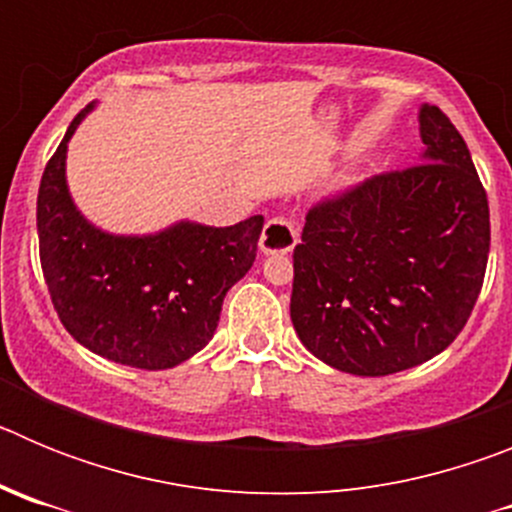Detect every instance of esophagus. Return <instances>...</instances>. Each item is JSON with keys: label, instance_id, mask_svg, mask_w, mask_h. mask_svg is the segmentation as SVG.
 Returning a JSON list of instances; mask_svg holds the SVG:
<instances>
[{"label": "esophagus", "instance_id": "34e87169", "mask_svg": "<svg viewBox=\"0 0 512 512\" xmlns=\"http://www.w3.org/2000/svg\"><path fill=\"white\" fill-rule=\"evenodd\" d=\"M297 246V228L289 217H271L264 225L259 248L261 253H289Z\"/></svg>", "mask_w": 512, "mask_h": 512}]
</instances>
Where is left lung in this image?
I'll return each mask as SVG.
<instances>
[{
  "label": "left lung",
  "instance_id": "8db88e82",
  "mask_svg": "<svg viewBox=\"0 0 512 512\" xmlns=\"http://www.w3.org/2000/svg\"><path fill=\"white\" fill-rule=\"evenodd\" d=\"M418 120L423 164L318 202L292 256V325L338 372L384 377L433 359L485 282L490 207L467 143L436 104Z\"/></svg>",
  "mask_w": 512,
  "mask_h": 512
}]
</instances>
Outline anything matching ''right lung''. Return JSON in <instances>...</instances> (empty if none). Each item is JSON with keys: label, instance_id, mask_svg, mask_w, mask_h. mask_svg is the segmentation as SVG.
<instances>
[{"label": "right lung", "instance_id": "right-lung-1", "mask_svg": "<svg viewBox=\"0 0 512 512\" xmlns=\"http://www.w3.org/2000/svg\"><path fill=\"white\" fill-rule=\"evenodd\" d=\"M84 107L38 189L40 266L63 328L94 354L135 369H171L210 343L223 300L256 261L264 215L230 228L174 223L151 235H112L76 210L66 151Z\"/></svg>", "mask_w": 512, "mask_h": 512}]
</instances>
